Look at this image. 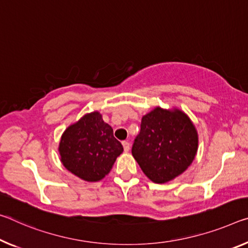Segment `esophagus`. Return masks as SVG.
I'll use <instances>...</instances> for the list:
<instances>
[{
  "label": "esophagus",
  "mask_w": 248,
  "mask_h": 248,
  "mask_svg": "<svg viewBox=\"0 0 248 248\" xmlns=\"http://www.w3.org/2000/svg\"><path fill=\"white\" fill-rule=\"evenodd\" d=\"M123 145H124V150L125 152H128L130 150V143L128 142V141H123Z\"/></svg>",
  "instance_id": "obj_1"
}]
</instances>
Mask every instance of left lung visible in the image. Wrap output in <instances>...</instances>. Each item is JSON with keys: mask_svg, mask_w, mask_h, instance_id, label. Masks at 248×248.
<instances>
[{"mask_svg": "<svg viewBox=\"0 0 248 248\" xmlns=\"http://www.w3.org/2000/svg\"><path fill=\"white\" fill-rule=\"evenodd\" d=\"M198 133L180 110L155 108L142 117L132 155L155 183H166L182 173L194 160Z\"/></svg>", "mask_w": 248, "mask_h": 248, "instance_id": "obj_1", "label": "left lung"}]
</instances>
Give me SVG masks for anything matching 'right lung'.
<instances>
[{"mask_svg": "<svg viewBox=\"0 0 248 248\" xmlns=\"http://www.w3.org/2000/svg\"><path fill=\"white\" fill-rule=\"evenodd\" d=\"M124 147L99 112L86 115L66 129L60 143L64 167L85 181L96 182L109 173Z\"/></svg>", "mask_w": 248, "mask_h": 248, "instance_id": "1", "label": "right lung"}]
</instances>
